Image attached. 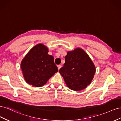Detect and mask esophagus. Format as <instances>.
<instances>
[{
    "label": "esophagus",
    "mask_w": 121,
    "mask_h": 121,
    "mask_svg": "<svg viewBox=\"0 0 121 121\" xmlns=\"http://www.w3.org/2000/svg\"><path fill=\"white\" fill-rule=\"evenodd\" d=\"M57 67H58V69L59 70L61 68V67H62V65H58V66H57Z\"/></svg>",
    "instance_id": "obj_1"
}]
</instances>
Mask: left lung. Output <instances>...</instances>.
Here are the masks:
<instances>
[{"instance_id": "1", "label": "left lung", "mask_w": 121, "mask_h": 121, "mask_svg": "<svg viewBox=\"0 0 121 121\" xmlns=\"http://www.w3.org/2000/svg\"><path fill=\"white\" fill-rule=\"evenodd\" d=\"M65 63L59 72L65 84L72 90L80 91L92 82L95 73V67L85 52L80 48L68 51L65 57Z\"/></svg>"}]
</instances>
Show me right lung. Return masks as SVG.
Listing matches in <instances>:
<instances>
[{"instance_id":"add662e5","label":"right lung","mask_w":121,"mask_h":121,"mask_svg":"<svg viewBox=\"0 0 121 121\" xmlns=\"http://www.w3.org/2000/svg\"><path fill=\"white\" fill-rule=\"evenodd\" d=\"M48 48L38 44L31 49L21 63L24 79L27 83L35 87L45 85L58 72L54 57L48 55Z\"/></svg>"}]
</instances>
